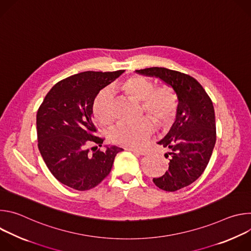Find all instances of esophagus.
I'll return each mask as SVG.
<instances>
[{"instance_id":"obj_1","label":"esophagus","mask_w":251,"mask_h":251,"mask_svg":"<svg viewBox=\"0 0 251 251\" xmlns=\"http://www.w3.org/2000/svg\"><path fill=\"white\" fill-rule=\"evenodd\" d=\"M127 150L133 152L135 155H146V152L144 150H138V149H133V148H127Z\"/></svg>"}]
</instances>
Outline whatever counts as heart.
I'll use <instances>...</instances> for the list:
<instances>
[{"mask_svg": "<svg viewBox=\"0 0 251 251\" xmlns=\"http://www.w3.org/2000/svg\"><path fill=\"white\" fill-rule=\"evenodd\" d=\"M117 89L128 97L141 101V113L147 114L159 128L169 127L175 120L178 97L176 90L168 84L155 86V82L145 76L135 75L121 82ZM113 96L108 91H101L92 104L95 119L102 125L114 121ZM154 132L153 122L144 117L136 123L120 124L110 134L115 144L126 148L144 146Z\"/></svg>", "mask_w": 251, "mask_h": 251, "instance_id": "heart-1", "label": "heart"}]
</instances>
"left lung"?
<instances>
[{
	"instance_id": "1",
	"label": "left lung",
	"mask_w": 251,
	"mask_h": 251,
	"mask_svg": "<svg viewBox=\"0 0 251 251\" xmlns=\"http://www.w3.org/2000/svg\"><path fill=\"white\" fill-rule=\"evenodd\" d=\"M138 74L161 78L171 85L178 97L176 121L158 144L169 150L168 170L154 184L166 192L190 186L205 170L217 141L216 117L212 101L189 75L165 67L136 70Z\"/></svg>"
}]
</instances>
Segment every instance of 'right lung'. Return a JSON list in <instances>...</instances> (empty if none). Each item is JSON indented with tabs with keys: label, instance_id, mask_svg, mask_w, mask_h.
Here are the masks:
<instances>
[{
	"label": "right lung",
	"instance_id": "1",
	"mask_svg": "<svg viewBox=\"0 0 251 251\" xmlns=\"http://www.w3.org/2000/svg\"><path fill=\"white\" fill-rule=\"evenodd\" d=\"M123 74L84 71L52 86L37 113L38 146L57 181L77 191H87L109 175L122 148L97 150L105 138L95 135L92 104L99 91Z\"/></svg>",
	"mask_w": 251,
	"mask_h": 251
}]
</instances>
